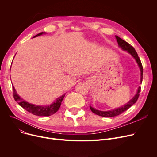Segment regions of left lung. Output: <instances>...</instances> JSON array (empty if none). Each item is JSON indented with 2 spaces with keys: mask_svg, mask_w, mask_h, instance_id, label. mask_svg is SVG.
Here are the masks:
<instances>
[{
  "mask_svg": "<svg viewBox=\"0 0 157 157\" xmlns=\"http://www.w3.org/2000/svg\"><path fill=\"white\" fill-rule=\"evenodd\" d=\"M116 39L117 40L118 42V46L123 49V50H125L127 51L128 53H129L132 56L136 62L137 63L138 65H139V67L140 69V71H141V83H142V81H143V65L141 62V60L139 59V58L138 56V55L136 52V51L135 50V49L130 44H128L126 41H125L124 40L121 39L120 37H119L118 36H116ZM141 92V87H139L137 89V91L136 94L135 95V96L132 98V99L126 104H125L124 105H123L119 108L117 109H113L111 111H99V110H97L94 109V108L91 105H90V108L91 109V111L98 115V116H101V117H116L118 116L119 114H121L122 113H123L124 111H127L128 109H129L130 107L133 104H134L136 101H137L139 96V93Z\"/></svg>",
  "mask_w": 157,
  "mask_h": 157,
  "instance_id": "8db88e82",
  "label": "left lung"
}]
</instances>
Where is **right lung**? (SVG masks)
I'll return each mask as SVG.
<instances>
[{"label": "right lung", "mask_w": 157, "mask_h": 157, "mask_svg": "<svg viewBox=\"0 0 157 157\" xmlns=\"http://www.w3.org/2000/svg\"><path fill=\"white\" fill-rule=\"evenodd\" d=\"M43 32H40L39 34L35 36L34 37L39 36L44 34ZM13 97L15 101L17 102L18 104L22 107L23 109L27 111L28 112L36 115V116L40 117H49L51 115L55 114L58 110L59 109L62 101L63 98L65 97V94H63L60 97L58 98L57 99L53 102L51 105H37L32 104H30L28 102L24 101L22 98H21L16 92V90L14 89V86H13Z\"/></svg>", "instance_id": "1"}]
</instances>
